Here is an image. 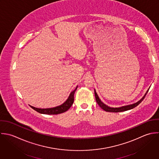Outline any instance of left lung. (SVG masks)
I'll use <instances>...</instances> for the list:
<instances>
[{
  "label": "left lung",
  "instance_id": "1",
  "mask_svg": "<svg viewBox=\"0 0 159 159\" xmlns=\"http://www.w3.org/2000/svg\"><path fill=\"white\" fill-rule=\"evenodd\" d=\"M149 88L148 89V90L146 91V94H144V96L137 102L134 103L133 104H130V105H127V106H122V107H110L109 106H107L104 103H103L101 100L99 99L96 90L94 89V94H95V97H96V100L97 103L98 104V105L100 106V107H101L102 109H103L104 110H105L106 111H109V112H120V111H126L128 110H131L134 107H136V106H138L144 99L145 96H146L147 93H148Z\"/></svg>",
  "mask_w": 159,
  "mask_h": 159
}]
</instances>
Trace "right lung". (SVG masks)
I'll use <instances>...</instances> for the list:
<instances>
[{"label": "right lung", "mask_w": 159, "mask_h": 159, "mask_svg": "<svg viewBox=\"0 0 159 159\" xmlns=\"http://www.w3.org/2000/svg\"><path fill=\"white\" fill-rule=\"evenodd\" d=\"M78 88V86L75 88L74 91L71 92L70 96H68V99L66 100V101L63 103L61 105L57 106L52 108H36L33 106H30L33 109L36 110V111L43 113V114H47V115H57L60 114L63 112H65L67 111L70 107L72 106L74 102V94Z\"/></svg>", "instance_id": "1"}]
</instances>
